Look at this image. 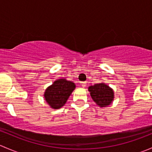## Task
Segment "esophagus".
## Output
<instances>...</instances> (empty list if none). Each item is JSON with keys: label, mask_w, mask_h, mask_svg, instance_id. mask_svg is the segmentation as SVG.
I'll return each instance as SVG.
<instances>
[{"label": "esophagus", "mask_w": 152, "mask_h": 152, "mask_svg": "<svg viewBox=\"0 0 152 152\" xmlns=\"http://www.w3.org/2000/svg\"><path fill=\"white\" fill-rule=\"evenodd\" d=\"M81 85H82V87H85L87 84H86V82H81Z\"/></svg>", "instance_id": "1"}]
</instances>
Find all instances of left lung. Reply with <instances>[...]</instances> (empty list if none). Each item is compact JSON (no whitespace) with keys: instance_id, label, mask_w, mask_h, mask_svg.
I'll return each mask as SVG.
<instances>
[{"instance_id":"obj_1","label":"left lung","mask_w":152,"mask_h":152,"mask_svg":"<svg viewBox=\"0 0 152 152\" xmlns=\"http://www.w3.org/2000/svg\"><path fill=\"white\" fill-rule=\"evenodd\" d=\"M93 100L101 108L107 107L114 100V91L105 83H98L88 87Z\"/></svg>"}]
</instances>
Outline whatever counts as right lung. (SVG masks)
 <instances>
[{"label": "right lung", "instance_id": "1", "mask_svg": "<svg viewBox=\"0 0 152 152\" xmlns=\"http://www.w3.org/2000/svg\"><path fill=\"white\" fill-rule=\"evenodd\" d=\"M76 88V85L65 79H56L48 86L44 93V98L47 104L53 110L63 107Z\"/></svg>", "mask_w": 152, "mask_h": 152}]
</instances>
